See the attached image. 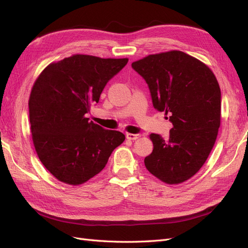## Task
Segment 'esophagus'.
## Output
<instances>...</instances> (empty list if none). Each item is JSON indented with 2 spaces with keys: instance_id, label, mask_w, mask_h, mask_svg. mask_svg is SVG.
<instances>
[{
  "instance_id": "obj_1",
  "label": "esophagus",
  "mask_w": 248,
  "mask_h": 248,
  "mask_svg": "<svg viewBox=\"0 0 248 248\" xmlns=\"http://www.w3.org/2000/svg\"><path fill=\"white\" fill-rule=\"evenodd\" d=\"M126 138H127V140H138L140 138V133H127Z\"/></svg>"
}]
</instances>
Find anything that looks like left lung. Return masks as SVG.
<instances>
[{
    "mask_svg": "<svg viewBox=\"0 0 248 248\" xmlns=\"http://www.w3.org/2000/svg\"><path fill=\"white\" fill-rule=\"evenodd\" d=\"M144 78L155 109L172 124L164 140L151 133L153 151L145 158L152 175L179 184L196 175L207 160L220 126L221 93L211 69L180 50L150 55L131 64Z\"/></svg>",
    "mask_w": 248,
    "mask_h": 248,
    "instance_id": "left-lung-1",
    "label": "left lung"
}]
</instances>
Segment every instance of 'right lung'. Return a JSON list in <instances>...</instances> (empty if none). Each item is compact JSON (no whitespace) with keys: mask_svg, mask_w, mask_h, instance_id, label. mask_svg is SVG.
<instances>
[{"mask_svg":"<svg viewBox=\"0 0 248 248\" xmlns=\"http://www.w3.org/2000/svg\"><path fill=\"white\" fill-rule=\"evenodd\" d=\"M128 59L74 55L44 69L29 99L30 123L40 161L61 182L78 185L100 172L125 136L89 122L86 114Z\"/></svg>","mask_w":248,"mask_h":248,"instance_id":"right-lung-1","label":"right lung"}]
</instances>
